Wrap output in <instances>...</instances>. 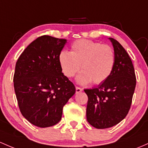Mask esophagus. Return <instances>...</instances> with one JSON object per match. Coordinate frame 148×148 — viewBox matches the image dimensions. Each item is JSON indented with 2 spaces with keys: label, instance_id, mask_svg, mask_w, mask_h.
Wrapping results in <instances>:
<instances>
[{
  "label": "esophagus",
  "instance_id": "1",
  "mask_svg": "<svg viewBox=\"0 0 148 148\" xmlns=\"http://www.w3.org/2000/svg\"><path fill=\"white\" fill-rule=\"evenodd\" d=\"M83 91V88H81L76 86V92L77 93H79V92H81Z\"/></svg>",
  "mask_w": 148,
  "mask_h": 148
}]
</instances>
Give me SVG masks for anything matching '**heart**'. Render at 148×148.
<instances>
[{"label":"heart","instance_id":"heart-1","mask_svg":"<svg viewBox=\"0 0 148 148\" xmlns=\"http://www.w3.org/2000/svg\"><path fill=\"white\" fill-rule=\"evenodd\" d=\"M62 70L66 77H74L79 71L77 82L95 84L103 82L110 77L114 66L115 56L112 48L108 45L88 39L74 41L71 51H62L59 56Z\"/></svg>","mask_w":148,"mask_h":148}]
</instances>
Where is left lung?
Here are the masks:
<instances>
[{"label": "left lung", "instance_id": "1", "mask_svg": "<svg viewBox=\"0 0 148 148\" xmlns=\"http://www.w3.org/2000/svg\"><path fill=\"white\" fill-rule=\"evenodd\" d=\"M109 38L114 51L113 70L98 87L84 90L88 95L87 121L99 129L112 127L126 117L136 85L134 67L129 54L117 40Z\"/></svg>", "mask_w": 148, "mask_h": 148}]
</instances>
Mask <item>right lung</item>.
<instances>
[{"mask_svg":"<svg viewBox=\"0 0 148 148\" xmlns=\"http://www.w3.org/2000/svg\"><path fill=\"white\" fill-rule=\"evenodd\" d=\"M66 43V39L41 36L24 49L16 62L13 82L19 108L24 117L38 127L58 124L63 107L76 92L60 64Z\"/></svg>","mask_w":148,"mask_h":148,"instance_id":"1","label":"right lung"}]
</instances>
